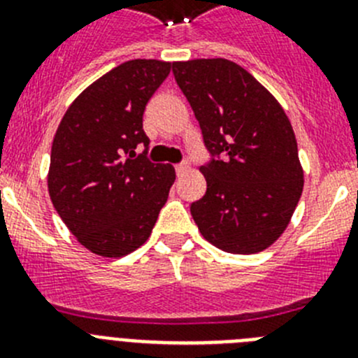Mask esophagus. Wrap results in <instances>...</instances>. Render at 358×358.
<instances>
[{
  "label": "esophagus",
  "mask_w": 358,
  "mask_h": 358,
  "mask_svg": "<svg viewBox=\"0 0 358 358\" xmlns=\"http://www.w3.org/2000/svg\"><path fill=\"white\" fill-rule=\"evenodd\" d=\"M189 170V164L188 163H179L176 164V172L177 176H182V173H186Z\"/></svg>",
  "instance_id": "obj_1"
}]
</instances>
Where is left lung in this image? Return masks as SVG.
<instances>
[{
    "label": "left lung",
    "mask_w": 358,
    "mask_h": 358,
    "mask_svg": "<svg viewBox=\"0 0 358 358\" xmlns=\"http://www.w3.org/2000/svg\"><path fill=\"white\" fill-rule=\"evenodd\" d=\"M213 156L201 166L206 194L189 206L201 235L226 252L271 248L303 194V166L289 116L268 90L236 62H172Z\"/></svg>",
    "instance_id": "obj_1"
}]
</instances>
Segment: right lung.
Wrapping results in <instances>:
<instances>
[{"label": "right lung", "mask_w": 358, "mask_h": 358, "mask_svg": "<svg viewBox=\"0 0 358 358\" xmlns=\"http://www.w3.org/2000/svg\"><path fill=\"white\" fill-rule=\"evenodd\" d=\"M172 62L134 59L87 85L62 116L52 143L48 192L80 245L120 258L148 240L176 181L170 164L136 154L148 147L145 106Z\"/></svg>", "instance_id": "add662e5"}]
</instances>
